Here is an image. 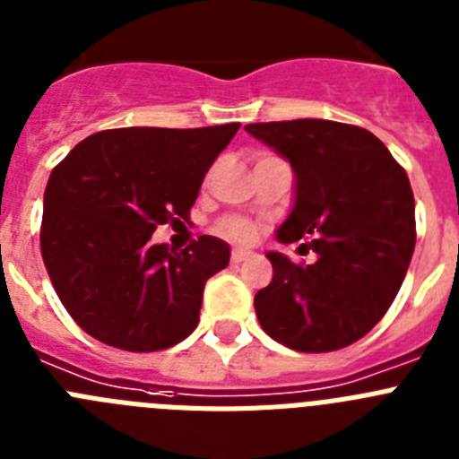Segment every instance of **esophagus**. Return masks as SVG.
I'll list each match as a JSON object with an SVG mask.
<instances>
[{"label":"esophagus","instance_id":"esophagus-1","mask_svg":"<svg viewBox=\"0 0 459 459\" xmlns=\"http://www.w3.org/2000/svg\"><path fill=\"white\" fill-rule=\"evenodd\" d=\"M248 257H250L248 250H241V248L232 250V264H241L243 259H248Z\"/></svg>","mask_w":459,"mask_h":459}]
</instances>
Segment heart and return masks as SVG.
I'll use <instances>...</instances> for the list:
<instances>
[{
    "label": "heart",
    "instance_id": "1",
    "mask_svg": "<svg viewBox=\"0 0 459 459\" xmlns=\"http://www.w3.org/2000/svg\"><path fill=\"white\" fill-rule=\"evenodd\" d=\"M218 232L225 234L230 238H237V241H248L255 232V225L246 218H237V216H225L218 221Z\"/></svg>",
    "mask_w": 459,
    "mask_h": 459
}]
</instances>
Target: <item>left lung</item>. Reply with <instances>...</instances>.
Wrapping results in <instances>:
<instances>
[{
  "mask_svg": "<svg viewBox=\"0 0 459 459\" xmlns=\"http://www.w3.org/2000/svg\"><path fill=\"white\" fill-rule=\"evenodd\" d=\"M246 131L294 168V209L278 241L310 238L303 246L317 253L312 264L266 253L273 278L255 294L259 324L290 350H342L386 315L407 275L416 246L407 172L360 126L294 119Z\"/></svg>",
  "mask_w": 459,
  "mask_h": 459,
  "instance_id": "1",
  "label": "left lung"
}]
</instances>
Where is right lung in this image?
Listing matches in <instances>:
<instances>
[{"label": "right lung", "instance_id": "1", "mask_svg": "<svg viewBox=\"0 0 459 459\" xmlns=\"http://www.w3.org/2000/svg\"><path fill=\"white\" fill-rule=\"evenodd\" d=\"M238 126L100 131L52 169L40 255L84 333L124 351L168 350L193 333L206 280L230 264V246L200 237L174 250L152 234L188 221Z\"/></svg>", "mask_w": 459, "mask_h": 459}]
</instances>
